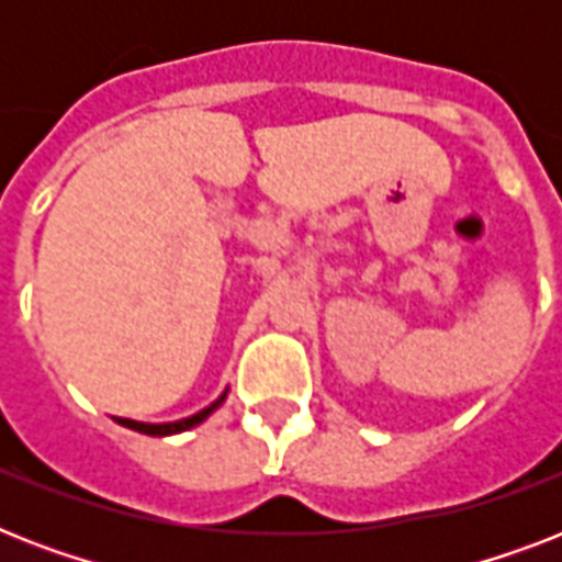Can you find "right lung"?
Wrapping results in <instances>:
<instances>
[{
    "mask_svg": "<svg viewBox=\"0 0 562 562\" xmlns=\"http://www.w3.org/2000/svg\"><path fill=\"white\" fill-rule=\"evenodd\" d=\"M224 396H227V393H221L218 400L212 402V405H206V408L198 411V414H192V417L178 419V423H136V419H127V417H116V423H119V426L134 428V431H143V435H154V437L178 435V431H187V428H192V426H198V423H203V419L210 417L212 411L218 408L221 402H224Z\"/></svg>",
    "mask_w": 562,
    "mask_h": 562,
    "instance_id": "1",
    "label": "right lung"
}]
</instances>
